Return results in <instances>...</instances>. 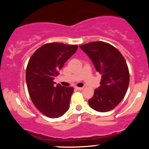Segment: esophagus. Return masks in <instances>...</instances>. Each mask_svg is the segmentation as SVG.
I'll return each instance as SVG.
<instances>
[{"label": "esophagus", "instance_id": "esophagus-1", "mask_svg": "<svg viewBox=\"0 0 149 149\" xmlns=\"http://www.w3.org/2000/svg\"><path fill=\"white\" fill-rule=\"evenodd\" d=\"M75 88H76V90H83V88H79V87H76Z\"/></svg>", "mask_w": 149, "mask_h": 149}]
</instances>
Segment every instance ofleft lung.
Returning a JSON list of instances; mask_svg holds the SVG:
<instances>
[{"mask_svg":"<svg viewBox=\"0 0 149 149\" xmlns=\"http://www.w3.org/2000/svg\"><path fill=\"white\" fill-rule=\"evenodd\" d=\"M80 47L102 75L100 87L88 100L89 105L97 111H109L123 100L129 86L130 73L125 59L118 49L103 41L89 42Z\"/></svg>","mask_w":149,"mask_h":149,"instance_id":"obj_1","label":"left lung"}]
</instances>
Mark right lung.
Segmentation results:
<instances>
[{
  "instance_id": "obj_1",
  "label": "right lung",
  "mask_w": 149,
  "mask_h": 149,
  "mask_svg": "<svg viewBox=\"0 0 149 149\" xmlns=\"http://www.w3.org/2000/svg\"><path fill=\"white\" fill-rule=\"evenodd\" d=\"M78 47L60 42L46 43L29 60L26 80L31 100L39 111L50 118L63 116L69 108L73 88L59 84L55 87L53 80Z\"/></svg>"
}]
</instances>
